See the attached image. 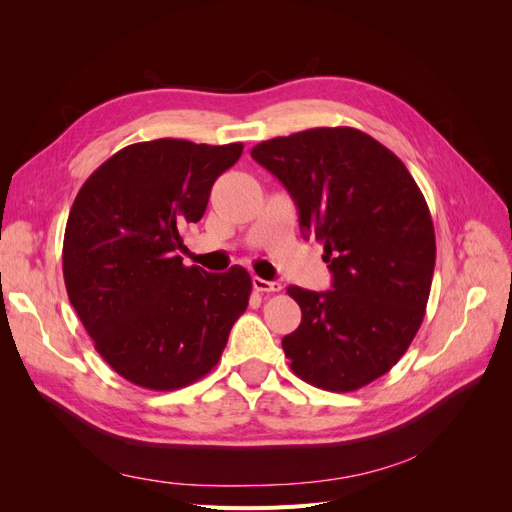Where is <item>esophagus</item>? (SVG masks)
<instances>
[{
    "label": "esophagus",
    "instance_id": "esophagus-1",
    "mask_svg": "<svg viewBox=\"0 0 512 512\" xmlns=\"http://www.w3.org/2000/svg\"><path fill=\"white\" fill-rule=\"evenodd\" d=\"M252 284L258 292H280L282 290L280 282H269V280H262V277H254Z\"/></svg>",
    "mask_w": 512,
    "mask_h": 512
}]
</instances>
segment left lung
Listing matches in <instances>:
<instances>
[{
	"mask_svg": "<svg viewBox=\"0 0 512 512\" xmlns=\"http://www.w3.org/2000/svg\"><path fill=\"white\" fill-rule=\"evenodd\" d=\"M252 158L282 181L333 273L327 292L288 286L303 314L282 339L290 369L324 391L361 389L406 354L425 316L436 267L425 196L393 151L354 128L277 136Z\"/></svg>",
	"mask_w": 512,
	"mask_h": 512,
	"instance_id": "obj_1",
	"label": "left lung"
}]
</instances>
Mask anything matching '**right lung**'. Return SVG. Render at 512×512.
Segmentation results:
<instances>
[{"instance_id": "right-lung-1", "label": "right lung", "mask_w": 512, "mask_h": 512, "mask_svg": "<svg viewBox=\"0 0 512 512\" xmlns=\"http://www.w3.org/2000/svg\"><path fill=\"white\" fill-rule=\"evenodd\" d=\"M243 145L179 138L134 143L108 158L74 198L64 235L68 299L121 378L175 391L218 365L245 312L252 277L185 267L181 230L205 215L215 179Z\"/></svg>"}]
</instances>
